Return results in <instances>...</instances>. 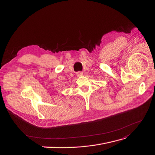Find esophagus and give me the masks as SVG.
<instances>
[{
  "instance_id": "34e87169",
  "label": "esophagus",
  "mask_w": 155,
  "mask_h": 155,
  "mask_svg": "<svg viewBox=\"0 0 155 155\" xmlns=\"http://www.w3.org/2000/svg\"><path fill=\"white\" fill-rule=\"evenodd\" d=\"M76 74H77V77H81V76L83 75V73H82V71H78V72H77Z\"/></svg>"
}]
</instances>
